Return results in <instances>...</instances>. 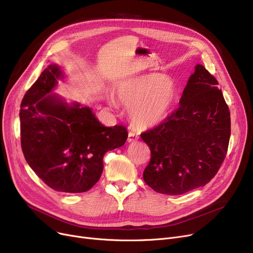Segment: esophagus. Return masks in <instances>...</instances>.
Returning <instances> with one entry per match:
<instances>
[{"instance_id": "1", "label": "esophagus", "mask_w": 253, "mask_h": 253, "mask_svg": "<svg viewBox=\"0 0 253 253\" xmlns=\"http://www.w3.org/2000/svg\"><path fill=\"white\" fill-rule=\"evenodd\" d=\"M138 138H139V136L137 134H135L134 132H129L127 140H128V142H133V141H136Z\"/></svg>"}]
</instances>
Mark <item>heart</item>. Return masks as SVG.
Returning <instances> with one entry per match:
<instances>
[{"instance_id":"b5f03b06","label":"heart","mask_w":253,"mask_h":253,"mask_svg":"<svg viewBox=\"0 0 253 253\" xmlns=\"http://www.w3.org/2000/svg\"><path fill=\"white\" fill-rule=\"evenodd\" d=\"M119 100L130 110L131 122L138 129L153 128L170 114L177 98L173 82L162 74L133 80L119 90ZM111 104L116 106L115 100Z\"/></svg>"}]
</instances>
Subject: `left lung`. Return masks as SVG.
I'll return each instance as SVG.
<instances>
[{"mask_svg":"<svg viewBox=\"0 0 253 253\" xmlns=\"http://www.w3.org/2000/svg\"><path fill=\"white\" fill-rule=\"evenodd\" d=\"M218 82L197 64L179 108L140 134L151 150L143 180L154 191L181 195L208 183L228 152L231 117Z\"/></svg>","mask_w":253,"mask_h":253,"instance_id":"1","label":"left lung"}]
</instances>
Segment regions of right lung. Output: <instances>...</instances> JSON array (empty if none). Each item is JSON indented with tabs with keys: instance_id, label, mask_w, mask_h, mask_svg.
<instances>
[{
	"instance_id": "obj_1",
	"label": "right lung",
	"mask_w": 253,
	"mask_h": 253,
	"mask_svg": "<svg viewBox=\"0 0 253 253\" xmlns=\"http://www.w3.org/2000/svg\"><path fill=\"white\" fill-rule=\"evenodd\" d=\"M63 78L50 64L26 91L20 104L21 149L35 173L57 192L84 193L100 178L103 156L122 147L126 127L103 126L91 109L50 94Z\"/></svg>"
}]
</instances>
